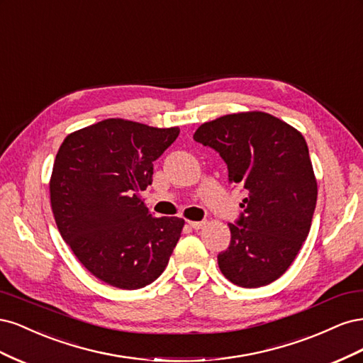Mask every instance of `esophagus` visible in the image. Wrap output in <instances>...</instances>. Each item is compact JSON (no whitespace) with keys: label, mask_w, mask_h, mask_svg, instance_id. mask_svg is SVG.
<instances>
[{"label":"esophagus","mask_w":363,"mask_h":363,"mask_svg":"<svg viewBox=\"0 0 363 363\" xmlns=\"http://www.w3.org/2000/svg\"><path fill=\"white\" fill-rule=\"evenodd\" d=\"M189 225L194 228V230H201L203 227H206L207 221H188Z\"/></svg>","instance_id":"obj_1"}]
</instances>
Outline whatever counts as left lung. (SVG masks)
Masks as SVG:
<instances>
[{"instance_id":"obj_1","label":"left lung","mask_w":363,"mask_h":363,"mask_svg":"<svg viewBox=\"0 0 363 363\" xmlns=\"http://www.w3.org/2000/svg\"><path fill=\"white\" fill-rule=\"evenodd\" d=\"M194 140L215 150L228 182L245 191L219 269L242 288H260L289 268L309 235L316 180L300 131L263 113H235L204 123Z\"/></svg>"}]
</instances>
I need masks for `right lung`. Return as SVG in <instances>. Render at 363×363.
Here are the masks:
<instances>
[{
  "label": "right lung",
  "mask_w": 363,
  "mask_h": 363,
  "mask_svg": "<svg viewBox=\"0 0 363 363\" xmlns=\"http://www.w3.org/2000/svg\"><path fill=\"white\" fill-rule=\"evenodd\" d=\"M180 130L104 119L68 135L54 160L51 207L83 267L119 289H139L168 265L182 218H152L140 199Z\"/></svg>",
  "instance_id": "add662e5"
}]
</instances>
